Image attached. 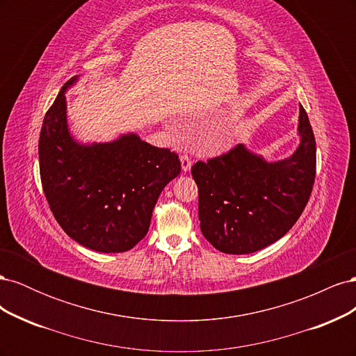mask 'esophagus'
I'll list each match as a JSON object with an SVG mask.
<instances>
[{"mask_svg": "<svg viewBox=\"0 0 356 356\" xmlns=\"http://www.w3.org/2000/svg\"><path fill=\"white\" fill-rule=\"evenodd\" d=\"M181 168L184 172H188L191 169V159L187 154L181 156Z\"/></svg>", "mask_w": 356, "mask_h": 356, "instance_id": "1", "label": "esophagus"}]
</instances>
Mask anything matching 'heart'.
Here are the masks:
<instances>
[{
    "label": "heart",
    "mask_w": 356,
    "mask_h": 356,
    "mask_svg": "<svg viewBox=\"0 0 356 356\" xmlns=\"http://www.w3.org/2000/svg\"><path fill=\"white\" fill-rule=\"evenodd\" d=\"M230 139H232V134H230V132H224V134H221V136H220V143L227 144V143H230Z\"/></svg>",
    "instance_id": "b5f03b06"
}]
</instances>
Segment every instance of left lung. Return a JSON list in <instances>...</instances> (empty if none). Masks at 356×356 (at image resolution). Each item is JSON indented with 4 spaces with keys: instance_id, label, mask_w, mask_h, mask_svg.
Segmentation results:
<instances>
[{
    "instance_id": "1",
    "label": "left lung",
    "mask_w": 356,
    "mask_h": 356,
    "mask_svg": "<svg viewBox=\"0 0 356 356\" xmlns=\"http://www.w3.org/2000/svg\"><path fill=\"white\" fill-rule=\"evenodd\" d=\"M300 144L291 157L267 161L243 144L191 175L199 188L200 230L225 254H251L279 241L306 208L316 174V143L300 105Z\"/></svg>"
}]
</instances>
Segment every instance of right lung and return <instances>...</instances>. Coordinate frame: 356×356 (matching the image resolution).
Here are the masks:
<instances>
[{
  "mask_svg": "<svg viewBox=\"0 0 356 356\" xmlns=\"http://www.w3.org/2000/svg\"><path fill=\"white\" fill-rule=\"evenodd\" d=\"M62 86L46 113L38 143L40 177L49 207L71 239L98 252H124L148 232L161 190L177 178V153L124 134L111 143H77L67 122Z\"/></svg>",
  "mask_w": 356,
  "mask_h": 356,
  "instance_id": "1",
  "label": "right lung"
}]
</instances>
